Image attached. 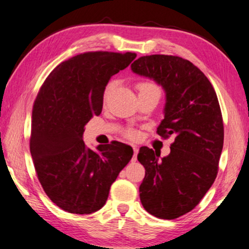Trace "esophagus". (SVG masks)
<instances>
[{"label":"esophagus","mask_w":249,"mask_h":249,"mask_svg":"<svg viewBox=\"0 0 249 249\" xmlns=\"http://www.w3.org/2000/svg\"><path fill=\"white\" fill-rule=\"evenodd\" d=\"M133 147V158L132 160H137V154H138V147L137 146H132Z\"/></svg>","instance_id":"34e87169"}]
</instances>
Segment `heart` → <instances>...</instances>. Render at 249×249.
<instances>
[{
	"mask_svg": "<svg viewBox=\"0 0 249 249\" xmlns=\"http://www.w3.org/2000/svg\"><path fill=\"white\" fill-rule=\"evenodd\" d=\"M113 86H114V83L112 82V83H110L109 85H107V89H106V94H104V96H107L109 95V93L111 92V89H113ZM138 89H139V92H143V91H150V89H158L157 88H156V85H154V84H151V83H140V84L138 85ZM128 137L129 138H135L136 137V132L135 131H128Z\"/></svg>",
	"mask_w": 249,
	"mask_h": 249,
	"instance_id": "obj_1",
	"label": "heart"
}]
</instances>
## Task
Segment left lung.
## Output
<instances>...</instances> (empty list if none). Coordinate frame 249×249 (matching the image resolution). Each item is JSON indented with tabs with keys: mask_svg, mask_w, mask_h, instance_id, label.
Wrapping results in <instances>:
<instances>
[{
	"mask_svg": "<svg viewBox=\"0 0 249 249\" xmlns=\"http://www.w3.org/2000/svg\"><path fill=\"white\" fill-rule=\"evenodd\" d=\"M133 73L153 80L165 93L161 137L173 135L171 153L160 157L142 147L137 158L145 167L139 186L147 212L175 219L196 207L213 184L223 146V124L210 81L196 66L178 56L150 55L131 64Z\"/></svg>",
	"mask_w": 249,
	"mask_h": 249,
	"instance_id": "1",
	"label": "left lung"
}]
</instances>
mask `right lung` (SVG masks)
<instances>
[{
  "label": "right lung",
  "mask_w": 249,
  "mask_h": 249,
  "mask_svg": "<svg viewBox=\"0 0 249 249\" xmlns=\"http://www.w3.org/2000/svg\"><path fill=\"white\" fill-rule=\"evenodd\" d=\"M136 53L95 52L60 63L46 78L32 109L30 151L49 199L63 210L89 214L100 210L111 184L133 150L113 142L92 150L83 142L85 124L102 112L106 86Z\"/></svg>",
  "instance_id": "right-lung-1"
}]
</instances>
